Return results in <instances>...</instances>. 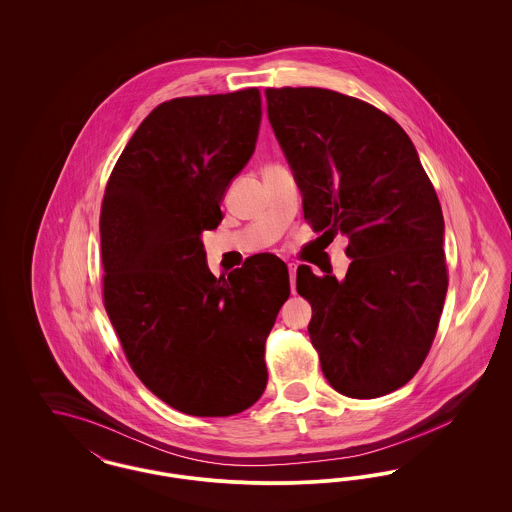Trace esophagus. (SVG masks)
<instances>
[{
	"label": "esophagus",
	"instance_id": "34e87169",
	"mask_svg": "<svg viewBox=\"0 0 512 512\" xmlns=\"http://www.w3.org/2000/svg\"><path fill=\"white\" fill-rule=\"evenodd\" d=\"M288 270H290V282H292V292H295V270H297V265H295V263H288Z\"/></svg>",
	"mask_w": 512,
	"mask_h": 512
}]
</instances>
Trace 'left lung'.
I'll return each instance as SVG.
<instances>
[{
  "label": "left lung",
  "instance_id": "1",
  "mask_svg": "<svg viewBox=\"0 0 512 512\" xmlns=\"http://www.w3.org/2000/svg\"><path fill=\"white\" fill-rule=\"evenodd\" d=\"M267 113L315 230L347 236L345 278L297 268L328 384L355 399L405 386L424 363L447 293L445 222L407 132L324 88H268Z\"/></svg>",
  "mask_w": 512,
  "mask_h": 512
}]
</instances>
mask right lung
Masks as SVG:
<instances>
[{
	"label": "right lung",
	"mask_w": 512,
	"mask_h": 512,
	"mask_svg": "<svg viewBox=\"0 0 512 512\" xmlns=\"http://www.w3.org/2000/svg\"><path fill=\"white\" fill-rule=\"evenodd\" d=\"M261 94L171 99L138 126L101 205L103 301L136 376L172 409L230 416L267 388L265 341L290 274L259 253L215 278L203 230L249 163Z\"/></svg>",
	"instance_id": "obj_1"
}]
</instances>
